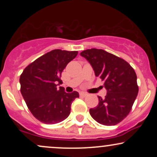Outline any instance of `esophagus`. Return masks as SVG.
<instances>
[{"instance_id": "34e87169", "label": "esophagus", "mask_w": 157, "mask_h": 157, "mask_svg": "<svg viewBox=\"0 0 157 157\" xmlns=\"http://www.w3.org/2000/svg\"><path fill=\"white\" fill-rule=\"evenodd\" d=\"M80 97H85L87 96V94L84 93V92H80Z\"/></svg>"}]
</instances>
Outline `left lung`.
Wrapping results in <instances>:
<instances>
[{"label":"left lung","instance_id":"obj_1","mask_svg":"<svg viewBox=\"0 0 157 157\" xmlns=\"http://www.w3.org/2000/svg\"><path fill=\"white\" fill-rule=\"evenodd\" d=\"M80 55L90 63L96 77L104 81L107 91L104 99L98 97L99 104L89 110L90 114L102 125L120 123L130 113L138 94L134 69L125 60L105 50L86 49Z\"/></svg>","mask_w":157,"mask_h":157}]
</instances>
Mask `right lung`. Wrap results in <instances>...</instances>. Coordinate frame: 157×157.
Returning <instances> with one entry per match:
<instances>
[{"instance_id": "right-lung-1", "label": "right lung", "mask_w": 157, "mask_h": 157, "mask_svg": "<svg viewBox=\"0 0 157 157\" xmlns=\"http://www.w3.org/2000/svg\"><path fill=\"white\" fill-rule=\"evenodd\" d=\"M77 51L55 49L26 66L20 77L21 92L27 107L40 122L48 125L63 121L71 112V105L79 97L77 91L66 93L61 74Z\"/></svg>"}]
</instances>
